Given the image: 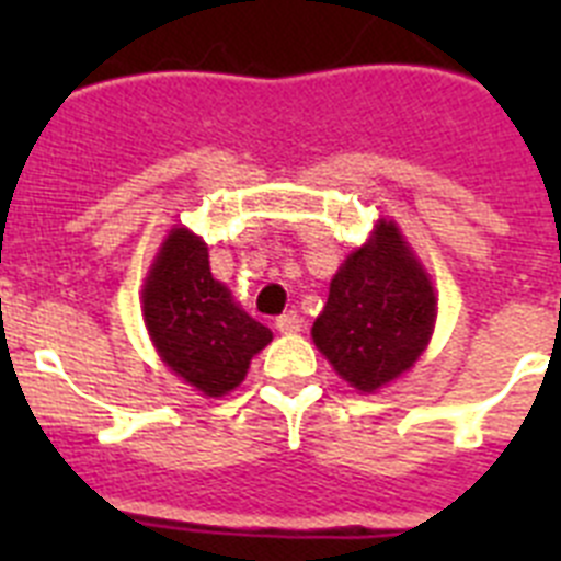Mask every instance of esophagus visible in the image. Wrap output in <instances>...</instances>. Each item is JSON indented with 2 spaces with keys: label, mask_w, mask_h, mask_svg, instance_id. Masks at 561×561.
<instances>
[{
  "label": "esophagus",
  "mask_w": 561,
  "mask_h": 561,
  "mask_svg": "<svg viewBox=\"0 0 561 561\" xmlns=\"http://www.w3.org/2000/svg\"><path fill=\"white\" fill-rule=\"evenodd\" d=\"M275 325L280 334H295V331H300L304 320H300V314H297V311H284V314L275 320Z\"/></svg>",
  "instance_id": "esophagus-1"
}]
</instances>
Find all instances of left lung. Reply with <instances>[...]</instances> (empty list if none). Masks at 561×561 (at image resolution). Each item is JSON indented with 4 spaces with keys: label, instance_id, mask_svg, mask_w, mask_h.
Masks as SVG:
<instances>
[{
    "label": "left lung",
    "instance_id": "8db88e82",
    "mask_svg": "<svg viewBox=\"0 0 561 561\" xmlns=\"http://www.w3.org/2000/svg\"><path fill=\"white\" fill-rule=\"evenodd\" d=\"M433 329V286L393 221H379L331 280L311 336L342 379L374 393L419 359Z\"/></svg>",
    "mask_w": 561,
    "mask_h": 561
}]
</instances>
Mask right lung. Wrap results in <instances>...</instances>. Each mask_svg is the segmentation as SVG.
<instances>
[{
	"instance_id": "obj_1",
	"label": "right lung",
	"mask_w": 561,
	"mask_h": 561,
	"mask_svg": "<svg viewBox=\"0 0 561 561\" xmlns=\"http://www.w3.org/2000/svg\"><path fill=\"white\" fill-rule=\"evenodd\" d=\"M142 311L162 362L205 396L238 388L252 356L272 340L210 275L205 241L185 227L171 230L153 261Z\"/></svg>"
}]
</instances>
